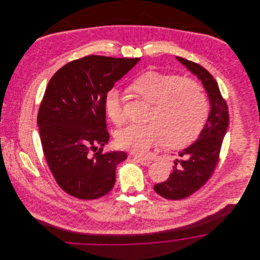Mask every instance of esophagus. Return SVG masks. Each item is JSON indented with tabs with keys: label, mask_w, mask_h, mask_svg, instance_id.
<instances>
[{
	"label": "esophagus",
	"mask_w": 260,
	"mask_h": 260,
	"mask_svg": "<svg viewBox=\"0 0 260 260\" xmlns=\"http://www.w3.org/2000/svg\"><path fill=\"white\" fill-rule=\"evenodd\" d=\"M134 158L139 162V163H141L142 165H147L148 166L149 164L151 163V160L147 158V157H143V156H137V155H134Z\"/></svg>",
	"instance_id": "obj_1"
}]
</instances>
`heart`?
<instances>
[{
    "label": "heart",
    "instance_id": "obj_1",
    "mask_svg": "<svg viewBox=\"0 0 260 260\" xmlns=\"http://www.w3.org/2000/svg\"><path fill=\"white\" fill-rule=\"evenodd\" d=\"M131 89L153 105L149 124H129L116 134L119 147L135 154H145L162 146L178 148L192 142L201 132L208 115V101L194 80L155 71L140 75ZM104 109L115 124L124 120L123 97L113 88L104 99Z\"/></svg>",
    "mask_w": 260,
    "mask_h": 260
}]
</instances>
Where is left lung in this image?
<instances>
[{
    "instance_id": "8db88e82",
    "label": "left lung",
    "mask_w": 260,
    "mask_h": 260,
    "mask_svg": "<svg viewBox=\"0 0 260 260\" xmlns=\"http://www.w3.org/2000/svg\"><path fill=\"white\" fill-rule=\"evenodd\" d=\"M177 60L202 82L210 101V112L199 138L179 152L180 159L174 161L169 178L154 186L157 194L169 200L190 196L212 176L229 123L228 107L213 76L197 63L181 57Z\"/></svg>"
}]
</instances>
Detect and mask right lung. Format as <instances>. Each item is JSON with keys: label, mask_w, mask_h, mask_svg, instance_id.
Segmentation results:
<instances>
[{"label": "right lung", "mask_w": 260, "mask_h": 260, "mask_svg": "<svg viewBox=\"0 0 260 260\" xmlns=\"http://www.w3.org/2000/svg\"><path fill=\"white\" fill-rule=\"evenodd\" d=\"M140 58L91 55L69 62L51 78L37 123L48 166L66 193L82 200L111 191L123 151L102 153L109 141L104 99Z\"/></svg>", "instance_id": "1"}]
</instances>
